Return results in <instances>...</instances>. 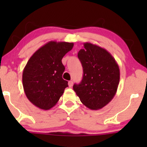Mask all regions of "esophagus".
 I'll list each match as a JSON object with an SVG mask.
<instances>
[{
  "instance_id": "obj_1",
  "label": "esophagus",
  "mask_w": 147,
  "mask_h": 147,
  "mask_svg": "<svg viewBox=\"0 0 147 147\" xmlns=\"http://www.w3.org/2000/svg\"><path fill=\"white\" fill-rule=\"evenodd\" d=\"M73 81H69V82H68V86H69V88H71L72 86H73Z\"/></svg>"
}]
</instances>
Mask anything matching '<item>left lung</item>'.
I'll return each instance as SVG.
<instances>
[{
  "mask_svg": "<svg viewBox=\"0 0 147 147\" xmlns=\"http://www.w3.org/2000/svg\"><path fill=\"white\" fill-rule=\"evenodd\" d=\"M84 47L78 53L83 67V78L73 88L84 105L99 110L115 96L120 69L115 59L105 49L88 42L84 43Z\"/></svg>",
  "mask_w": 147,
  "mask_h": 147,
  "instance_id": "obj_1",
  "label": "left lung"
}]
</instances>
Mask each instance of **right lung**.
<instances>
[{
    "label": "right lung",
    "instance_id": "obj_1",
    "mask_svg": "<svg viewBox=\"0 0 147 147\" xmlns=\"http://www.w3.org/2000/svg\"><path fill=\"white\" fill-rule=\"evenodd\" d=\"M74 43L49 41L30 57L23 72V86L28 100L37 107H53L67 88L62 78L65 67L61 59L71 51Z\"/></svg>",
    "mask_w": 147,
    "mask_h": 147
}]
</instances>
